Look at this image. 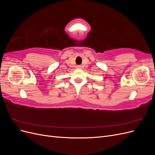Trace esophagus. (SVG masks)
<instances>
[{
    "label": "esophagus",
    "mask_w": 155,
    "mask_h": 155,
    "mask_svg": "<svg viewBox=\"0 0 155 155\" xmlns=\"http://www.w3.org/2000/svg\"><path fill=\"white\" fill-rule=\"evenodd\" d=\"M77 68H78V69H81V68H82V67L81 66V65H78V66H77Z\"/></svg>",
    "instance_id": "1"
}]
</instances>
